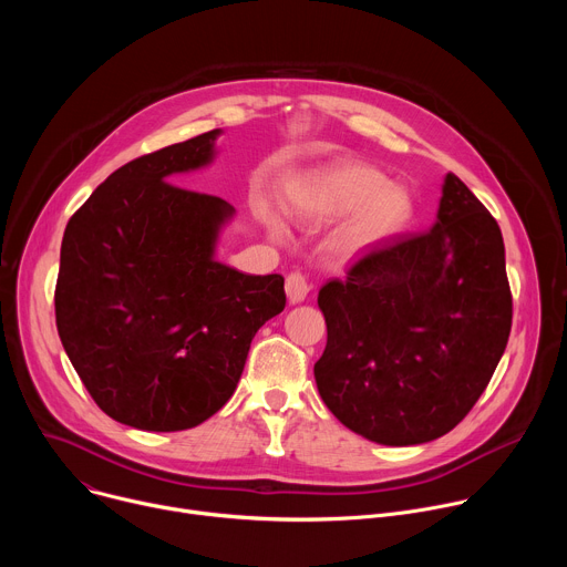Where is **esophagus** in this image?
Segmentation results:
<instances>
[{
    "label": "esophagus",
    "instance_id": "34e87169",
    "mask_svg": "<svg viewBox=\"0 0 567 567\" xmlns=\"http://www.w3.org/2000/svg\"><path fill=\"white\" fill-rule=\"evenodd\" d=\"M285 289H287V298H289V302H302L305 298H307V293H309V282H307V278L300 274V271H293V274H289L287 276V282H285Z\"/></svg>",
    "mask_w": 567,
    "mask_h": 567
}]
</instances>
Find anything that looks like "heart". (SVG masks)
Listing matches in <instances>:
<instances>
[{
    "instance_id": "b5f03b06",
    "label": "heart",
    "mask_w": 567,
    "mask_h": 567,
    "mask_svg": "<svg viewBox=\"0 0 567 567\" xmlns=\"http://www.w3.org/2000/svg\"><path fill=\"white\" fill-rule=\"evenodd\" d=\"M293 215L302 219H332L352 213L334 235V249L357 258L383 245L413 217L411 193L399 184H385L383 173L361 161H339L316 173L291 202ZM274 237L282 226L269 219Z\"/></svg>"
}]
</instances>
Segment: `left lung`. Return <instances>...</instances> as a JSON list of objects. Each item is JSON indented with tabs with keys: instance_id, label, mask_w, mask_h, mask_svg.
Segmentation results:
<instances>
[{
	"instance_id": "1",
	"label": "left lung",
	"mask_w": 567,
	"mask_h": 567,
	"mask_svg": "<svg viewBox=\"0 0 567 567\" xmlns=\"http://www.w3.org/2000/svg\"><path fill=\"white\" fill-rule=\"evenodd\" d=\"M328 346L318 392L350 431L413 446L453 431L509 339L512 291L498 221L449 173L437 221L394 235L318 291Z\"/></svg>"
}]
</instances>
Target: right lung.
<instances>
[{
	"mask_svg": "<svg viewBox=\"0 0 567 567\" xmlns=\"http://www.w3.org/2000/svg\"><path fill=\"white\" fill-rule=\"evenodd\" d=\"M210 130L112 173L69 219L55 285L64 352L99 409L141 431H186L237 388L285 278L215 260L235 208L175 186L215 156Z\"/></svg>",
	"mask_w": 567,
	"mask_h": 567,
	"instance_id": "1",
	"label": "right lung"
}]
</instances>
